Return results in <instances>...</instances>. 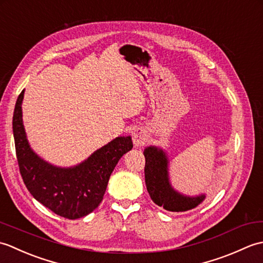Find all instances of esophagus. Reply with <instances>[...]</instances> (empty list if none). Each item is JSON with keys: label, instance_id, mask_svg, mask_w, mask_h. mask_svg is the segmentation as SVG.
<instances>
[{"label": "esophagus", "instance_id": "obj_1", "mask_svg": "<svg viewBox=\"0 0 263 263\" xmlns=\"http://www.w3.org/2000/svg\"><path fill=\"white\" fill-rule=\"evenodd\" d=\"M132 140H133V144H135L136 147L142 146V144L147 141L146 131H144L143 128H137V130H135V132H133Z\"/></svg>", "mask_w": 263, "mask_h": 263}]
</instances>
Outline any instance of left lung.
<instances>
[{
	"mask_svg": "<svg viewBox=\"0 0 263 263\" xmlns=\"http://www.w3.org/2000/svg\"><path fill=\"white\" fill-rule=\"evenodd\" d=\"M144 180L148 193L154 202L165 210L181 212L191 210L205 199V194L186 195L172 185L170 178V158L163 148L149 146L144 148Z\"/></svg>",
	"mask_w": 263,
	"mask_h": 263,
	"instance_id": "8db88e82",
	"label": "left lung"
}]
</instances>
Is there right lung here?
<instances>
[{
	"label": "right lung",
	"instance_id": "obj_1",
	"mask_svg": "<svg viewBox=\"0 0 263 263\" xmlns=\"http://www.w3.org/2000/svg\"><path fill=\"white\" fill-rule=\"evenodd\" d=\"M25 89L16 99L12 128L20 174L28 191L55 214L78 219L102 202L110 174L124 154L133 148L131 137H117L80 164L60 167L48 163L30 147L22 121Z\"/></svg>",
	"mask_w": 263,
	"mask_h": 263
}]
</instances>
